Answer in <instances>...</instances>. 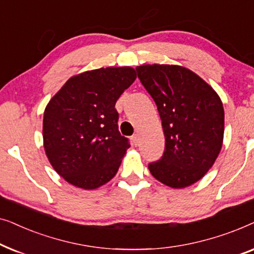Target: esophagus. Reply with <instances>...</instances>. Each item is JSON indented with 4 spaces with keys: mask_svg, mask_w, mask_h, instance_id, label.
Listing matches in <instances>:
<instances>
[{
    "mask_svg": "<svg viewBox=\"0 0 254 254\" xmlns=\"http://www.w3.org/2000/svg\"><path fill=\"white\" fill-rule=\"evenodd\" d=\"M131 141H133L134 145H137L138 144V136H137V135H134V136L131 137Z\"/></svg>",
    "mask_w": 254,
    "mask_h": 254,
    "instance_id": "esophagus-1",
    "label": "esophagus"
}]
</instances>
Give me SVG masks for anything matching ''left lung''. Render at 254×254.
Here are the masks:
<instances>
[{
    "label": "left lung",
    "mask_w": 254,
    "mask_h": 254,
    "mask_svg": "<svg viewBox=\"0 0 254 254\" xmlns=\"http://www.w3.org/2000/svg\"><path fill=\"white\" fill-rule=\"evenodd\" d=\"M137 76L155 100L165 136L162 158L149 170L158 182L185 189L214 165L224 135V109L199 75L177 64H143Z\"/></svg>",
    "instance_id": "left-lung-1"
}]
</instances>
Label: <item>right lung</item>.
I'll list each match as a JSON object with an SVG mask.
<instances>
[{"label": "right lung", "mask_w": 254, "mask_h": 254, "mask_svg": "<svg viewBox=\"0 0 254 254\" xmlns=\"http://www.w3.org/2000/svg\"><path fill=\"white\" fill-rule=\"evenodd\" d=\"M135 79L131 67L93 69L69 78L48 102L44 148L65 182L95 190L117 175L129 144L118 130L114 106Z\"/></svg>", "instance_id": "obj_1"}]
</instances>
